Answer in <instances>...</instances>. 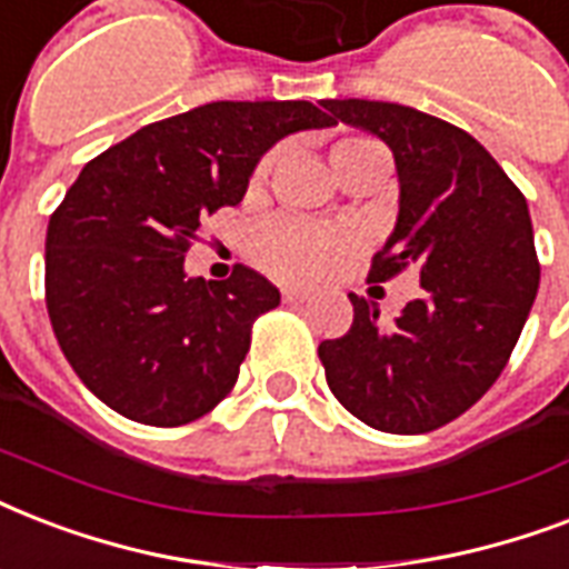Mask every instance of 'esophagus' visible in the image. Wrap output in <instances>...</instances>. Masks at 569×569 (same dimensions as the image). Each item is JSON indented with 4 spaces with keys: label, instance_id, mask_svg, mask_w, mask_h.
<instances>
[{
    "label": "esophagus",
    "instance_id": "esophagus-1",
    "mask_svg": "<svg viewBox=\"0 0 569 569\" xmlns=\"http://www.w3.org/2000/svg\"><path fill=\"white\" fill-rule=\"evenodd\" d=\"M310 298V292L307 289H298V286H283V301L286 303H301Z\"/></svg>",
    "mask_w": 569,
    "mask_h": 569
}]
</instances>
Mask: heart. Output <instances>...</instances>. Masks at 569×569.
I'll list each match as a JSON object with an SVG mask.
<instances>
[{
  "instance_id": "heart-1",
  "label": "heart",
  "mask_w": 569,
  "mask_h": 569,
  "mask_svg": "<svg viewBox=\"0 0 569 569\" xmlns=\"http://www.w3.org/2000/svg\"><path fill=\"white\" fill-rule=\"evenodd\" d=\"M375 156H387L383 147L372 138H342L330 150V162L339 177H348ZM277 153H266L259 159L253 182H262L274 168ZM355 236L316 223L298 221V218H271L257 223L248 236V257L262 271L280 277V280H298V283H319L355 250Z\"/></svg>"
}]
</instances>
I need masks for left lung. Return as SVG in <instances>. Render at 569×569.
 Instances as JSON below:
<instances>
[{
  "label": "left lung",
  "mask_w": 569,
  "mask_h": 569,
  "mask_svg": "<svg viewBox=\"0 0 569 569\" xmlns=\"http://www.w3.org/2000/svg\"><path fill=\"white\" fill-rule=\"evenodd\" d=\"M330 118L369 129L396 156L398 223L369 280L419 274L396 325L348 295L355 321L319 346L330 392L369 428L428 433L467 413L511 360L538 295L529 206L463 129L410 106L325 100Z\"/></svg>",
  "instance_id": "obj_1"
}]
</instances>
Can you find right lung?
I'll return each mask as SVG.
<instances>
[{
	"label": "right lung",
	"instance_id": "right-lung-1",
	"mask_svg": "<svg viewBox=\"0 0 569 569\" xmlns=\"http://www.w3.org/2000/svg\"><path fill=\"white\" fill-rule=\"evenodd\" d=\"M333 123L303 100L206 102L84 164L49 218L47 310L102 405L177 428L230 396L253 321L280 292L248 266L186 277V250L206 214L241 203L268 147Z\"/></svg>",
	"mask_w": 569,
	"mask_h": 569
}]
</instances>
